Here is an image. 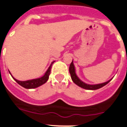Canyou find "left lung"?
Wrapping results in <instances>:
<instances>
[{
  "mask_svg": "<svg viewBox=\"0 0 127 127\" xmlns=\"http://www.w3.org/2000/svg\"><path fill=\"white\" fill-rule=\"evenodd\" d=\"M69 73L70 75H71V77L72 80L73 81V82L75 84H76L77 86L81 87L82 88L86 89V90H97V89H99L102 87L104 86L105 85L107 84L112 79H110L108 81L106 82H104L102 84H94V85H91V84H88L84 83V82H82V80H80L79 79L78 76H76V73H75V68L74 64H73V62L72 61V62L71 63L69 66Z\"/></svg>",
  "mask_w": 127,
  "mask_h": 127,
  "instance_id": "8db88e82",
  "label": "left lung"
}]
</instances>
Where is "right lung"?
<instances>
[{
	"mask_svg": "<svg viewBox=\"0 0 127 127\" xmlns=\"http://www.w3.org/2000/svg\"><path fill=\"white\" fill-rule=\"evenodd\" d=\"M54 62H52L51 63V65L49 67V69H47V71H46V73H45V75L42 76V77H41V78H35V79H32V80H27V81H19V80H17L15 78H13L12 75H11V73H10V75H11L12 76V78L14 79L15 81L17 82L19 85H21V86H23L25 88L27 89H33V88H37V87L40 86L41 85H43V84H45L46 82L48 80L49 77V75L51 74V67H52V65L53 64V63Z\"/></svg>",
	"mask_w": 127,
	"mask_h": 127,
	"instance_id": "obj_1",
	"label": "right lung"
}]
</instances>
